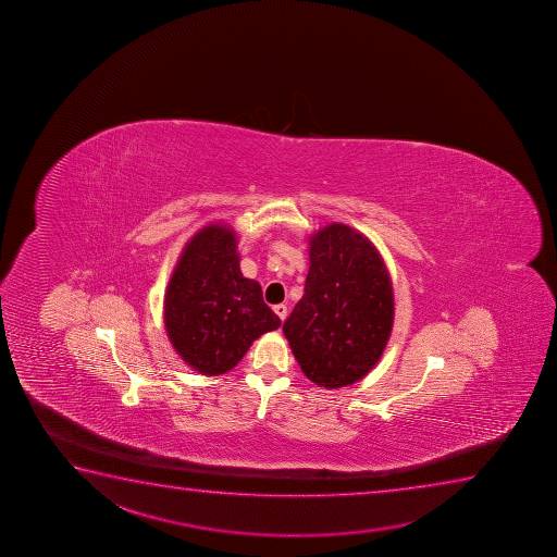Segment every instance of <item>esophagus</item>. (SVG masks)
Returning <instances> with one entry per match:
<instances>
[{"instance_id":"esophagus-1","label":"esophagus","mask_w":557,"mask_h":557,"mask_svg":"<svg viewBox=\"0 0 557 557\" xmlns=\"http://www.w3.org/2000/svg\"><path fill=\"white\" fill-rule=\"evenodd\" d=\"M274 311H275V314H277V317H280V319H282V321H285V319H287V306H285V304H277V306H274Z\"/></svg>"}]
</instances>
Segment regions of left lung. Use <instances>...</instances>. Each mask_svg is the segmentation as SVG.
Masks as SVG:
<instances>
[{"mask_svg":"<svg viewBox=\"0 0 557 557\" xmlns=\"http://www.w3.org/2000/svg\"><path fill=\"white\" fill-rule=\"evenodd\" d=\"M393 287L373 243L345 223L309 236V272L301 300L283 324L301 371L327 389L363 379L386 348Z\"/></svg>","mask_w":557,"mask_h":557,"instance_id":"obj_1","label":"left lung"}]
</instances>
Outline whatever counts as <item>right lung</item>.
Instances as JSON below:
<instances>
[{
    "label": "right lung",
    "instance_id": "1",
    "mask_svg": "<svg viewBox=\"0 0 557 557\" xmlns=\"http://www.w3.org/2000/svg\"><path fill=\"white\" fill-rule=\"evenodd\" d=\"M164 324L175 352L209 376L231 371L253 341L282 326L261 285L240 272L230 225L210 223L184 246L165 290Z\"/></svg>",
    "mask_w": 557,
    "mask_h": 557
}]
</instances>
